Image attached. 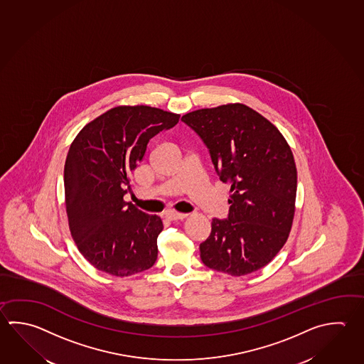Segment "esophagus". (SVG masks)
<instances>
[{
	"instance_id": "34e87169",
	"label": "esophagus",
	"mask_w": 364,
	"mask_h": 364,
	"mask_svg": "<svg viewBox=\"0 0 364 364\" xmlns=\"http://www.w3.org/2000/svg\"><path fill=\"white\" fill-rule=\"evenodd\" d=\"M166 216H167L170 220H184L186 216H188V213H175V211H170V213H166Z\"/></svg>"
}]
</instances>
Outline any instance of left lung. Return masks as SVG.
I'll return each instance as SVG.
<instances>
[{
	"label": "left lung",
	"instance_id": "1",
	"mask_svg": "<svg viewBox=\"0 0 364 364\" xmlns=\"http://www.w3.org/2000/svg\"><path fill=\"white\" fill-rule=\"evenodd\" d=\"M181 121L230 184L228 218L213 219L200 260L227 274L254 273L274 259L292 227L297 172L291 148L274 124L243 104L194 110Z\"/></svg>",
	"mask_w": 364,
	"mask_h": 364
}]
</instances>
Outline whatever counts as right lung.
I'll return each mask as SVG.
<instances>
[{"label": "right lung", "mask_w": 364, "mask_h": 364, "mask_svg": "<svg viewBox=\"0 0 364 364\" xmlns=\"http://www.w3.org/2000/svg\"><path fill=\"white\" fill-rule=\"evenodd\" d=\"M178 118L146 105L116 107L86 124L70 144L64 166L69 229L97 270L129 277L157 260L162 220L124 202V196L149 140Z\"/></svg>", "instance_id": "right-lung-1"}]
</instances>
